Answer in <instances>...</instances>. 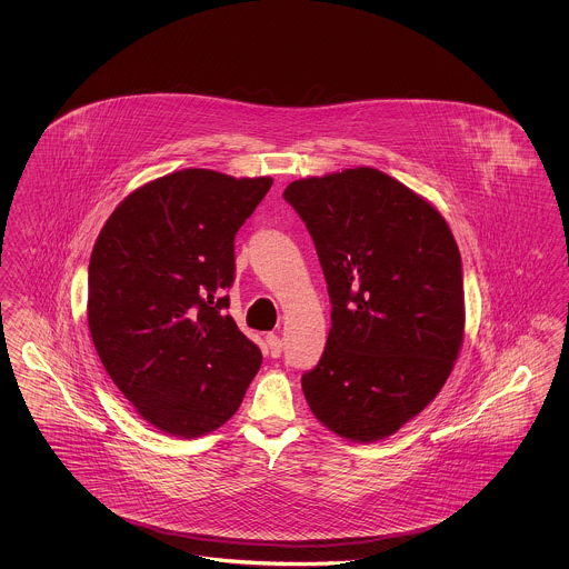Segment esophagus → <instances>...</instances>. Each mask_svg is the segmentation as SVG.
<instances>
[{
    "label": "esophagus",
    "instance_id": "34e87169",
    "mask_svg": "<svg viewBox=\"0 0 569 569\" xmlns=\"http://www.w3.org/2000/svg\"><path fill=\"white\" fill-rule=\"evenodd\" d=\"M267 350H269V353H271L272 358H279V356H281V350H283V346H281V339H279L277 335H272V332L267 335Z\"/></svg>",
    "mask_w": 569,
    "mask_h": 569
}]
</instances>
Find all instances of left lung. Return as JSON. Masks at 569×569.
<instances>
[{"mask_svg":"<svg viewBox=\"0 0 569 569\" xmlns=\"http://www.w3.org/2000/svg\"><path fill=\"white\" fill-rule=\"evenodd\" d=\"M332 302L318 367L300 383L328 431L358 443L397 433L450 378L465 337L460 253L433 204L358 166L292 181Z\"/></svg>","mask_w":569,"mask_h":569,"instance_id":"1","label":"left lung"}]
</instances>
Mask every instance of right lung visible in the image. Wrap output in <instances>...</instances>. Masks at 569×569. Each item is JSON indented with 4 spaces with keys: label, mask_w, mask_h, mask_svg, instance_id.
Instances as JSON below:
<instances>
[{
    "label": "right lung",
    "mask_w": 569,
    "mask_h": 569,
    "mask_svg": "<svg viewBox=\"0 0 569 569\" xmlns=\"http://www.w3.org/2000/svg\"><path fill=\"white\" fill-rule=\"evenodd\" d=\"M186 168L132 191L89 260L87 320L107 373L158 431L193 439L226 425L262 353L230 316L234 234L271 190Z\"/></svg>",
    "instance_id": "right-lung-1"
}]
</instances>
